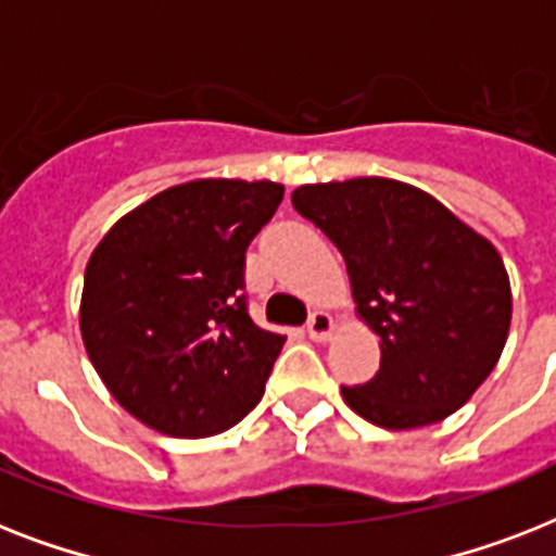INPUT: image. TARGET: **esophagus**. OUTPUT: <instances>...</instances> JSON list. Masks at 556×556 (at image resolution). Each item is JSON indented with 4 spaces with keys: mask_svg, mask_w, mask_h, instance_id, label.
<instances>
[{
    "mask_svg": "<svg viewBox=\"0 0 556 556\" xmlns=\"http://www.w3.org/2000/svg\"><path fill=\"white\" fill-rule=\"evenodd\" d=\"M305 331H308V338L323 343V340H329L331 334H334V317H331L329 312H314L312 317H308Z\"/></svg>",
    "mask_w": 556,
    "mask_h": 556,
    "instance_id": "1",
    "label": "esophagus"
}]
</instances>
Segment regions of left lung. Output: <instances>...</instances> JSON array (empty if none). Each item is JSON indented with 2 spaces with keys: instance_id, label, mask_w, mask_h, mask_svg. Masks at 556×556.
Wrapping results in <instances>:
<instances>
[{
  "instance_id": "1",
  "label": "left lung",
  "mask_w": 556,
  "mask_h": 556,
  "mask_svg": "<svg viewBox=\"0 0 556 556\" xmlns=\"http://www.w3.org/2000/svg\"><path fill=\"white\" fill-rule=\"evenodd\" d=\"M346 262L355 314L378 334L380 369L343 401L375 427L444 421L500 364L510 282L491 239L395 178H349L291 192Z\"/></svg>"
}]
</instances>
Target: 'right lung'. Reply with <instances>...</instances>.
Masks as SVG:
<instances>
[{"mask_svg": "<svg viewBox=\"0 0 556 556\" xmlns=\"http://www.w3.org/2000/svg\"><path fill=\"white\" fill-rule=\"evenodd\" d=\"M277 181L195 178L121 216L91 251L80 334L126 413L173 439L230 430L262 401L286 343L244 312V251Z\"/></svg>", "mask_w": 556, "mask_h": 556, "instance_id": "obj_1", "label": "right lung"}]
</instances>
